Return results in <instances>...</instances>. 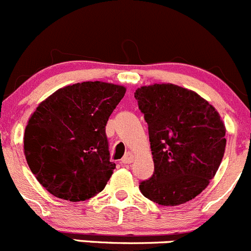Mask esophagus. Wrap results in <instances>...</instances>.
Segmentation results:
<instances>
[{
  "label": "esophagus",
  "instance_id": "1",
  "mask_svg": "<svg viewBox=\"0 0 251 251\" xmlns=\"http://www.w3.org/2000/svg\"><path fill=\"white\" fill-rule=\"evenodd\" d=\"M133 160H134V156L131 155V153H126L125 157L121 160V163H122V165H129V163L133 162Z\"/></svg>",
  "mask_w": 251,
  "mask_h": 251
}]
</instances>
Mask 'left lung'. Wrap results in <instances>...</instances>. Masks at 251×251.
<instances>
[{
  "label": "left lung",
  "mask_w": 251,
  "mask_h": 251,
  "mask_svg": "<svg viewBox=\"0 0 251 251\" xmlns=\"http://www.w3.org/2000/svg\"><path fill=\"white\" fill-rule=\"evenodd\" d=\"M149 126L153 175L139 185L162 206L194 199L215 177L226 148V126L199 94L170 83L141 86L134 93Z\"/></svg>",
  "instance_id": "obj_1"
}]
</instances>
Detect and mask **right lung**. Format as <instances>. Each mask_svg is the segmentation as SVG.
<instances>
[{"label":"right lung","instance_id":"obj_1","mask_svg":"<svg viewBox=\"0 0 251 251\" xmlns=\"http://www.w3.org/2000/svg\"><path fill=\"white\" fill-rule=\"evenodd\" d=\"M126 90L103 81L76 83L54 91L30 116L24 155L53 197L78 202L102 192L116 168L105 126Z\"/></svg>","mask_w":251,"mask_h":251}]
</instances>
